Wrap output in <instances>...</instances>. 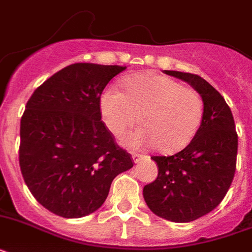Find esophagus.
Listing matches in <instances>:
<instances>
[{
	"instance_id": "obj_1",
	"label": "esophagus",
	"mask_w": 252,
	"mask_h": 252,
	"mask_svg": "<svg viewBox=\"0 0 252 252\" xmlns=\"http://www.w3.org/2000/svg\"><path fill=\"white\" fill-rule=\"evenodd\" d=\"M141 156H140V154H136V153H133L132 154V159H133V162L134 163H138V162L141 161Z\"/></svg>"
}]
</instances>
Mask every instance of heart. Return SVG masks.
<instances>
[{
	"mask_svg": "<svg viewBox=\"0 0 252 252\" xmlns=\"http://www.w3.org/2000/svg\"><path fill=\"white\" fill-rule=\"evenodd\" d=\"M104 126L123 136L138 122L141 128L123 138V145L142 149L157 145L162 153H175L192 141L203 120V99L171 77L140 73L124 81V93L108 86L99 98Z\"/></svg>",
	"mask_w": 252,
	"mask_h": 252,
	"instance_id": "1",
	"label": "heart"
}]
</instances>
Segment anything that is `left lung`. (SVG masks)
Returning a JSON list of instances; mask_svg holds the SVG:
<instances>
[{
  "label": "left lung",
  "mask_w": 252,
  "mask_h": 252,
  "mask_svg": "<svg viewBox=\"0 0 252 252\" xmlns=\"http://www.w3.org/2000/svg\"><path fill=\"white\" fill-rule=\"evenodd\" d=\"M195 89L203 99V120L179 153L152 157L158 176L142 191L146 205L161 219L191 222L212 212L226 195L235 172L238 136L230 108L209 82L191 73L165 70Z\"/></svg>",
  "instance_id": "left-lung-1"
}]
</instances>
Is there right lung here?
<instances>
[{
  "label": "right lung",
  "instance_id": "right-lung-1",
  "mask_svg": "<svg viewBox=\"0 0 252 252\" xmlns=\"http://www.w3.org/2000/svg\"><path fill=\"white\" fill-rule=\"evenodd\" d=\"M120 65L78 63L33 91L21 119L19 166L39 203L80 219L106 201L112 180L133 167L102 122L99 98Z\"/></svg>",
  "mask_w": 252,
  "mask_h": 252
}]
</instances>
